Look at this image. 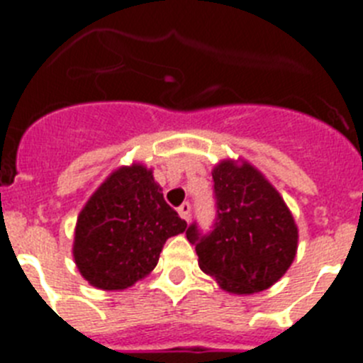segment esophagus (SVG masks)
Here are the masks:
<instances>
[{
  "label": "esophagus",
  "mask_w": 363,
  "mask_h": 363,
  "mask_svg": "<svg viewBox=\"0 0 363 363\" xmlns=\"http://www.w3.org/2000/svg\"><path fill=\"white\" fill-rule=\"evenodd\" d=\"M178 214L182 218H184L185 221H189V218H191V203L189 201H185V203H182L178 207Z\"/></svg>",
  "instance_id": "obj_1"
}]
</instances>
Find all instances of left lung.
<instances>
[{
  "instance_id": "1",
  "label": "left lung",
  "mask_w": 363,
  "mask_h": 363,
  "mask_svg": "<svg viewBox=\"0 0 363 363\" xmlns=\"http://www.w3.org/2000/svg\"><path fill=\"white\" fill-rule=\"evenodd\" d=\"M216 220L213 230L189 225L200 269L227 293L269 289L293 264L298 227L280 192L251 163L223 160L213 171Z\"/></svg>"
}]
</instances>
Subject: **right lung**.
Wrapping results in <instances>:
<instances>
[{
	"mask_svg": "<svg viewBox=\"0 0 363 363\" xmlns=\"http://www.w3.org/2000/svg\"><path fill=\"white\" fill-rule=\"evenodd\" d=\"M187 229L142 163L112 172L82 209L74 262L92 287L121 291L156 267L163 245Z\"/></svg>",
	"mask_w": 363,
	"mask_h": 363,
	"instance_id": "obj_1",
	"label": "right lung"
}]
</instances>
